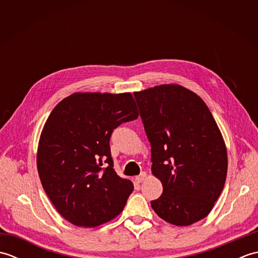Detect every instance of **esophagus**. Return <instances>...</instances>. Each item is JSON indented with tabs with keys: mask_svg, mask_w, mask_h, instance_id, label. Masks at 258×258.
<instances>
[{
	"mask_svg": "<svg viewBox=\"0 0 258 258\" xmlns=\"http://www.w3.org/2000/svg\"><path fill=\"white\" fill-rule=\"evenodd\" d=\"M146 176H147V174L145 173V172H142L140 175H139V176H136V180H138V182L139 183H142V182H143V180L146 178Z\"/></svg>",
	"mask_w": 258,
	"mask_h": 258,
	"instance_id": "obj_1",
	"label": "esophagus"
}]
</instances>
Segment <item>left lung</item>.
<instances>
[{
	"mask_svg": "<svg viewBox=\"0 0 258 258\" xmlns=\"http://www.w3.org/2000/svg\"><path fill=\"white\" fill-rule=\"evenodd\" d=\"M151 143L152 173L163 193L152 208L164 221L188 226L206 217L226 180L227 152L204 101L180 85L134 93Z\"/></svg>",
	"mask_w": 258,
	"mask_h": 258,
	"instance_id": "8db88e82",
	"label": "left lung"
}]
</instances>
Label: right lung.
Listing matches in <instances>:
<instances>
[{
    "instance_id": "add662e5",
    "label": "right lung",
    "mask_w": 258,
    "mask_h": 258,
    "mask_svg": "<svg viewBox=\"0 0 258 258\" xmlns=\"http://www.w3.org/2000/svg\"><path fill=\"white\" fill-rule=\"evenodd\" d=\"M138 117L131 93H75L54 107L38 143L37 171L65 220L95 227L123 211L134 186L115 172L109 139Z\"/></svg>"
}]
</instances>
